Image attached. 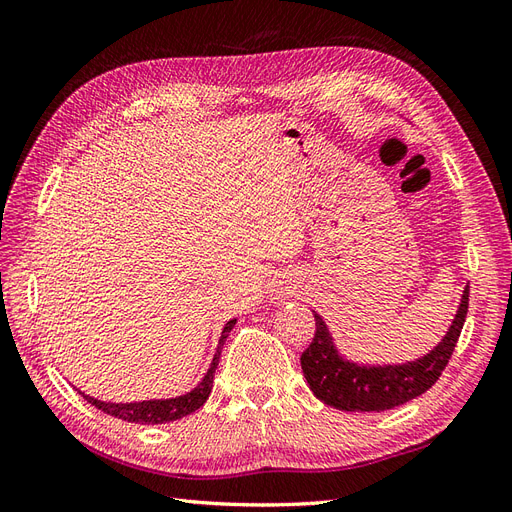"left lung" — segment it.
Wrapping results in <instances>:
<instances>
[{"label":"left lung","instance_id":"left-lung-1","mask_svg":"<svg viewBox=\"0 0 512 512\" xmlns=\"http://www.w3.org/2000/svg\"><path fill=\"white\" fill-rule=\"evenodd\" d=\"M468 286L463 288L451 327L427 354L406 363L365 365L337 350L333 333L320 314L314 342L301 354V369L312 393L322 404L344 412L393 410L431 389L455 350L468 314Z\"/></svg>","mask_w":512,"mask_h":512}]
</instances>
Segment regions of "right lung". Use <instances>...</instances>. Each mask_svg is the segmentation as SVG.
<instances>
[{"mask_svg": "<svg viewBox=\"0 0 512 512\" xmlns=\"http://www.w3.org/2000/svg\"><path fill=\"white\" fill-rule=\"evenodd\" d=\"M237 324V318H232L226 322V327L222 329L220 342H218V350L213 354V361L207 369V374L203 376L194 389L185 395L179 397H170V399H143V401H130V404H113V401H102L91 395H85L83 391H79L91 406H96L98 410L111 414L115 418H121V421L128 423H138V425H162V423H170V421H179V418L188 416L192 412H196L200 406L205 404L207 397L211 395L213 389V376L215 369H218L220 363V354H222V346L226 342L228 333L232 331V327Z\"/></svg>", "mask_w": 512, "mask_h": 512, "instance_id": "right-lung-1", "label": "right lung"}]
</instances>
